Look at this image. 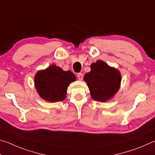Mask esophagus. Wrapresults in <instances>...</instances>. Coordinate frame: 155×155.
I'll return each mask as SVG.
<instances>
[{
    "label": "esophagus",
    "mask_w": 155,
    "mask_h": 155,
    "mask_svg": "<svg viewBox=\"0 0 155 155\" xmlns=\"http://www.w3.org/2000/svg\"><path fill=\"white\" fill-rule=\"evenodd\" d=\"M77 77H78V79L82 80L83 78V74H82V73H78V74H77Z\"/></svg>",
    "instance_id": "obj_1"
}]
</instances>
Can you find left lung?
Returning <instances> with one entry per match:
<instances>
[{
    "label": "left lung",
    "instance_id": "obj_1",
    "mask_svg": "<svg viewBox=\"0 0 155 155\" xmlns=\"http://www.w3.org/2000/svg\"><path fill=\"white\" fill-rule=\"evenodd\" d=\"M84 81L87 84L91 97L99 102H106L117 92L121 83L119 70L98 60L91 65V71L86 73Z\"/></svg>",
    "mask_w": 155,
    "mask_h": 155
}]
</instances>
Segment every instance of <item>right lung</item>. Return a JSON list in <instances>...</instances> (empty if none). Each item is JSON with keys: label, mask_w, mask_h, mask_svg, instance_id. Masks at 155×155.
I'll return each instance as SVG.
<instances>
[{"label": "right lung", "mask_w": 155, "mask_h": 155, "mask_svg": "<svg viewBox=\"0 0 155 155\" xmlns=\"http://www.w3.org/2000/svg\"><path fill=\"white\" fill-rule=\"evenodd\" d=\"M34 80L41 98L55 103L65 99L68 85L76 80V76L71 71H64L60 67L51 65L37 72Z\"/></svg>", "instance_id": "1"}]
</instances>
